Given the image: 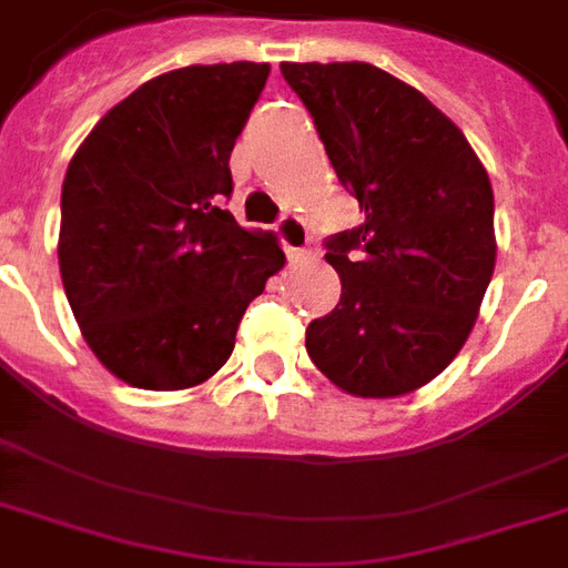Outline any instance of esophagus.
Wrapping results in <instances>:
<instances>
[{
  "mask_svg": "<svg viewBox=\"0 0 568 568\" xmlns=\"http://www.w3.org/2000/svg\"><path fill=\"white\" fill-rule=\"evenodd\" d=\"M276 232H280V241H283L285 253L292 262H301V258L310 256V230L301 217H283L276 223Z\"/></svg>",
  "mask_w": 568,
  "mask_h": 568,
  "instance_id": "esophagus-1",
  "label": "esophagus"
}]
</instances>
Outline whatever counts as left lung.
Here are the masks:
<instances>
[{"instance_id":"left-lung-1","label":"left lung","mask_w":568,"mask_h":568,"mask_svg":"<svg viewBox=\"0 0 568 568\" xmlns=\"http://www.w3.org/2000/svg\"><path fill=\"white\" fill-rule=\"evenodd\" d=\"M338 182L365 223L327 239L336 310L306 327L318 372L356 397H397L450 365L495 271V200L466 135L422 91L363 61L292 64Z\"/></svg>"}]
</instances>
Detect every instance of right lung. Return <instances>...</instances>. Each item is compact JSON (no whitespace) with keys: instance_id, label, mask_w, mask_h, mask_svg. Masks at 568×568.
Masks as SVG:
<instances>
[{"instance_id":"add662e5","label":"right lung","mask_w":568,"mask_h":568,"mask_svg":"<svg viewBox=\"0 0 568 568\" xmlns=\"http://www.w3.org/2000/svg\"><path fill=\"white\" fill-rule=\"evenodd\" d=\"M267 64H194L144 82L84 138L61 189L58 265L97 359L129 386L212 377L250 301L285 265L223 209L230 155Z\"/></svg>"}]
</instances>
